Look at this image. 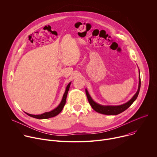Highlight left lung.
<instances>
[{"label": "left lung", "mask_w": 157, "mask_h": 157, "mask_svg": "<svg viewBox=\"0 0 157 157\" xmlns=\"http://www.w3.org/2000/svg\"><path fill=\"white\" fill-rule=\"evenodd\" d=\"M140 85H141V81H140V71H139V87L136 93L134 94V96L130 99L128 102H127L125 104H123L122 105H104L99 104L97 102H96L91 97L90 94H89L87 89H86V94L88 99V101L91 105L92 108L98 113L105 114V115H109V116H116L117 114H119L122 113V112L125 110L127 109H128L132 103L136 100V99L138 97V95L139 94L140 89Z\"/></svg>", "instance_id": "left-lung-1"}]
</instances>
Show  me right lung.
I'll return each mask as SVG.
<instances>
[{
	"mask_svg": "<svg viewBox=\"0 0 157 157\" xmlns=\"http://www.w3.org/2000/svg\"><path fill=\"white\" fill-rule=\"evenodd\" d=\"M71 83V82H70L68 85H67L66 89H65V92H64L63 98H62V100H61V102L59 103V104L55 109H54L53 110H52L50 112H47V113H44L43 114H39V115H33V114L27 113L25 112V114H27L28 116H29L30 117H32L35 119H49L51 117H53L57 116L58 114H59L62 111V110L66 104V97H67V95H68V93L69 91Z\"/></svg>",
	"mask_w": 157,
	"mask_h": 157,
	"instance_id": "obj_1",
	"label": "right lung"
}]
</instances>
